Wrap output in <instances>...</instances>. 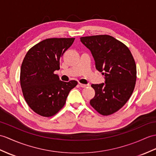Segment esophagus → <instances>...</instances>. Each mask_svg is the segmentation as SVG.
<instances>
[{"label":"esophagus","mask_w":156,"mask_h":156,"mask_svg":"<svg viewBox=\"0 0 156 156\" xmlns=\"http://www.w3.org/2000/svg\"><path fill=\"white\" fill-rule=\"evenodd\" d=\"M79 85L80 86V87H82V88H86V87H87L88 86V84H81V83H79Z\"/></svg>","instance_id":"34e87169"}]
</instances>
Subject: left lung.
Returning a JSON list of instances; mask_svg holds the SVG:
<instances>
[{
	"instance_id": "8db88e82",
	"label": "left lung",
	"mask_w": 156,
	"mask_h": 156,
	"mask_svg": "<svg viewBox=\"0 0 156 156\" xmlns=\"http://www.w3.org/2000/svg\"><path fill=\"white\" fill-rule=\"evenodd\" d=\"M95 60L96 69L102 72L105 83L92 84L95 96L90 104L103 115L115 113L132 96L136 81V65L124 44L109 35L81 37Z\"/></svg>"
}]
</instances>
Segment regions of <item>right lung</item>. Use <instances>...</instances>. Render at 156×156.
I'll return each instance as SVG.
<instances>
[{
  "label": "right lung",
  "mask_w": 156,
  "mask_h": 156,
  "mask_svg": "<svg viewBox=\"0 0 156 156\" xmlns=\"http://www.w3.org/2000/svg\"><path fill=\"white\" fill-rule=\"evenodd\" d=\"M74 38H47L28 50L20 68V86L31 109L44 117H51L64 106L77 81L60 80L54 74L60 69V58Z\"/></svg>",
  "instance_id": "1"
}]
</instances>
